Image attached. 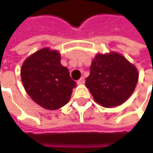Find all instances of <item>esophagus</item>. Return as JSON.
Returning <instances> with one entry per match:
<instances>
[{"instance_id":"34e87169","label":"esophagus","mask_w":153,"mask_h":153,"mask_svg":"<svg viewBox=\"0 0 153 153\" xmlns=\"http://www.w3.org/2000/svg\"><path fill=\"white\" fill-rule=\"evenodd\" d=\"M85 83V79L82 77V78H80L78 81H77V84L78 85H81V84H84Z\"/></svg>"}]
</instances>
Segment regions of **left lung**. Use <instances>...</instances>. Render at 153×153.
<instances>
[{
    "instance_id": "obj_1",
    "label": "left lung",
    "mask_w": 153,
    "mask_h": 153,
    "mask_svg": "<svg viewBox=\"0 0 153 153\" xmlns=\"http://www.w3.org/2000/svg\"><path fill=\"white\" fill-rule=\"evenodd\" d=\"M138 81V71L125 56L117 52L97 53L86 79L95 101L106 108L123 104L133 94Z\"/></svg>"
}]
</instances>
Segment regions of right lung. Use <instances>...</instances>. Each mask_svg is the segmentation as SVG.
<instances>
[{"mask_svg":"<svg viewBox=\"0 0 153 153\" xmlns=\"http://www.w3.org/2000/svg\"><path fill=\"white\" fill-rule=\"evenodd\" d=\"M60 60L57 50L43 48L29 56L21 67V79L26 93L47 110L65 105L76 87V82Z\"/></svg>","mask_w":153,"mask_h":153,"instance_id":"add662e5","label":"right lung"}]
</instances>
